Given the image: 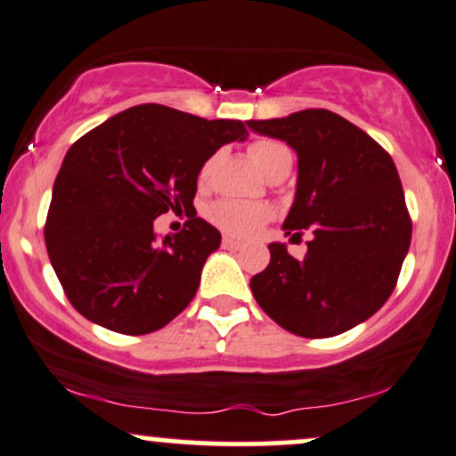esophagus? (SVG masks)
<instances>
[{
	"label": "esophagus",
	"instance_id": "obj_1",
	"mask_svg": "<svg viewBox=\"0 0 456 456\" xmlns=\"http://www.w3.org/2000/svg\"><path fill=\"white\" fill-rule=\"evenodd\" d=\"M223 246L224 248H242V242H238L233 238H223Z\"/></svg>",
	"mask_w": 456,
	"mask_h": 456
}]
</instances>
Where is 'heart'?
Here are the masks:
<instances>
[{
  "instance_id": "heart-1",
  "label": "heart",
  "mask_w": 456,
  "mask_h": 456,
  "mask_svg": "<svg viewBox=\"0 0 456 456\" xmlns=\"http://www.w3.org/2000/svg\"><path fill=\"white\" fill-rule=\"evenodd\" d=\"M248 154L253 159L255 165L264 171L265 175L272 177L276 171L291 167V150L285 143L274 139H257L248 145ZM218 156L206 160V165L199 171V180L206 182L212 175L214 165H216ZM208 218L216 224L218 229L227 232L235 238H250L264 227V223H268L272 218V210L264 203H246V201H235V199H221V201L212 203L208 208Z\"/></svg>"
}]
</instances>
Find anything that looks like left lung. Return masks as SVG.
I'll return each mask as SVG.
<instances>
[{"label":"left lung","mask_w":456,"mask_h":456,"mask_svg":"<svg viewBox=\"0 0 456 456\" xmlns=\"http://www.w3.org/2000/svg\"><path fill=\"white\" fill-rule=\"evenodd\" d=\"M246 126L296 150V199L282 229L313 232L305 259L272 242L268 268L250 279V291L297 337L347 332L384 306L410 250L399 171L378 141L328 109L248 119Z\"/></svg>","instance_id":"8db88e82"}]
</instances>
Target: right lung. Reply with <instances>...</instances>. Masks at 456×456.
<instances>
[{"label": "right lung", "instance_id": "obj_1", "mask_svg": "<svg viewBox=\"0 0 456 456\" xmlns=\"http://www.w3.org/2000/svg\"><path fill=\"white\" fill-rule=\"evenodd\" d=\"M240 119H203L165 104L113 115L72 143L55 177L45 244L70 305L119 334H150L197 294L221 232L197 216L201 167L244 141ZM184 207L185 229L156 240L153 221Z\"/></svg>", "mask_w": 456, "mask_h": 456}]
</instances>
